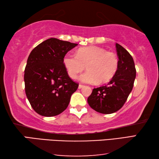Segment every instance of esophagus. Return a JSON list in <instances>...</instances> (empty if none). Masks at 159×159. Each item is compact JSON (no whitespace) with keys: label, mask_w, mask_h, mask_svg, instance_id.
I'll return each instance as SVG.
<instances>
[{"label":"esophagus","mask_w":159,"mask_h":159,"mask_svg":"<svg viewBox=\"0 0 159 159\" xmlns=\"http://www.w3.org/2000/svg\"><path fill=\"white\" fill-rule=\"evenodd\" d=\"M85 85H82V84H79V89H81V88H83V87H84Z\"/></svg>","instance_id":"esophagus-1"}]
</instances>
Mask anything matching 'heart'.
Listing matches in <instances>:
<instances>
[{
  "mask_svg": "<svg viewBox=\"0 0 159 159\" xmlns=\"http://www.w3.org/2000/svg\"><path fill=\"white\" fill-rule=\"evenodd\" d=\"M63 62L72 79H76L86 66L87 72L82 74L79 79L90 84L110 81L117 73L119 66L118 58L114 52L97 46L80 48L76 51V55H66Z\"/></svg>",
  "mask_w": 159,
  "mask_h": 159,
  "instance_id": "1",
  "label": "heart"
}]
</instances>
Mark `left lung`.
I'll return each mask as SVG.
<instances>
[{"label": "left lung", "mask_w": 159, "mask_h": 159, "mask_svg": "<svg viewBox=\"0 0 159 159\" xmlns=\"http://www.w3.org/2000/svg\"><path fill=\"white\" fill-rule=\"evenodd\" d=\"M119 66L114 77L107 85L94 88L88 103L95 111L109 114L124 105L133 90L136 69L132 56L121 45L116 43Z\"/></svg>", "instance_id": "left-lung-1"}]
</instances>
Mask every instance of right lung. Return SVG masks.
<instances>
[{
	"label": "right lung",
	"mask_w": 159,
	"mask_h": 159,
	"mask_svg": "<svg viewBox=\"0 0 159 159\" xmlns=\"http://www.w3.org/2000/svg\"><path fill=\"white\" fill-rule=\"evenodd\" d=\"M77 45L51 38L31 52L24 79L26 95L37 114L55 116L68 107L79 83L69 76L63 59Z\"/></svg>",
	"instance_id": "obj_1"
}]
</instances>
